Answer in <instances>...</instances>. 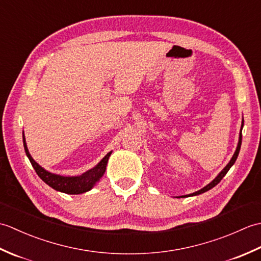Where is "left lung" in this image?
I'll return each instance as SVG.
<instances>
[{"label":"left lung","instance_id":"left-lung-1","mask_svg":"<svg viewBox=\"0 0 261 261\" xmlns=\"http://www.w3.org/2000/svg\"><path fill=\"white\" fill-rule=\"evenodd\" d=\"M242 126H243V120H242V124H241V131H240V136H239V142H238V146H237V149H236V152H234L233 156H232V158H231V160L229 162V164L225 166V167L223 168V170L221 171V173H220L218 176H216L215 178H214L212 181L210 182V184H207L206 186L203 187L202 190H199V191H197V192H195V193H193V194H190V195H188V196H195V195H199V194L207 192L208 190H211V188H213L215 185H218L219 182L221 181V179H222L223 177L226 175V173H228L229 169L232 167V166H233V164L236 163V160H237V158H238V154H239L240 148H241V142H242ZM186 196H187V195H186ZM181 197H185V196H181Z\"/></svg>","mask_w":261,"mask_h":261}]
</instances>
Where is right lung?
<instances>
[{"instance_id": "obj_1", "label": "right lung", "mask_w": 261, "mask_h": 261, "mask_svg": "<svg viewBox=\"0 0 261 261\" xmlns=\"http://www.w3.org/2000/svg\"><path fill=\"white\" fill-rule=\"evenodd\" d=\"M23 146H24L27 157L29 158L32 167L35 168L37 175L40 177V178L45 181L47 185L54 188V190L62 193H66V194H82L92 190L93 186L95 185L99 180V178L104 175L105 169H107L108 160L111 156V153H112V151H110L107 156H105L101 162L95 166V167L85 171L84 174H82L80 176H62V175L53 174L50 171H47L45 168H42L40 165L37 164L35 160H33L31 154L29 153V150H28L24 134H23Z\"/></svg>"}]
</instances>
